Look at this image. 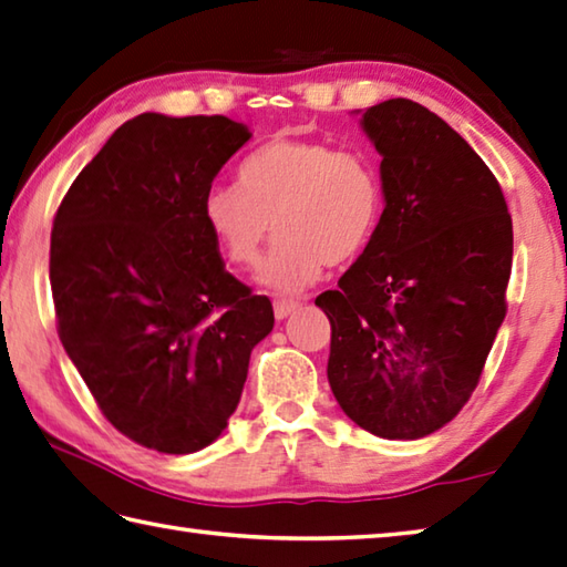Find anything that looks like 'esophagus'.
Returning <instances> with one entry per match:
<instances>
[{"mask_svg": "<svg viewBox=\"0 0 567 567\" xmlns=\"http://www.w3.org/2000/svg\"><path fill=\"white\" fill-rule=\"evenodd\" d=\"M272 309H275V319H287L295 309H299V302H295V299H275Z\"/></svg>", "mask_w": 567, "mask_h": 567, "instance_id": "esophagus-1", "label": "esophagus"}]
</instances>
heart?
Returning <instances> with one entry per match:
<instances>
[{
  "label": "heart",
  "mask_w": 567,
  "mask_h": 567,
  "mask_svg": "<svg viewBox=\"0 0 567 567\" xmlns=\"http://www.w3.org/2000/svg\"><path fill=\"white\" fill-rule=\"evenodd\" d=\"M383 182L361 152H339L319 140L280 137L243 159L238 186H210L204 226L224 258L255 268L265 240L280 238L260 282L275 292H302L369 246L383 216Z\"/></svg>",
  "instance_id": "1"
}]
</instances>
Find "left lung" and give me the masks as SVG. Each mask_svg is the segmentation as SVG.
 Listing matches in <instances>:
<instances>
[{"label": "left lung", "mask_w": 567, "mask_h": 567, "mask_svg": "<svg viewBox=\"0 0 567 567\" xmlns=\"http://www.w3.org/2000/svg\"><path fill=\"white\" fill-rule=\"evenodd\" d=\"M381 154L385 208L339 290L327 375L353 423L385 440L447 425L480 383L506 317L514 226L502 186L467 140L413 100L361 113Z\"/></svg>", "instance_id": "left-lung-1"}]
</instances>
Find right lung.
<instances>
[{
    "mask_svg": "<svg viewBox=\"0 0 567 567\" xmlns=\"http://www.w3.org/2000/svg\"><path fill=\"white\" fill-rule=\"evenodd\" d=\"M250 130L224 115L144 113L75 176L51 230L65 353L122 435L192 454L226 430L268 297L233 277L202 202Z\"/></svg>",
    "mask_w": 567,
    "mask_h": 567,
    "instance_id": "obj_1",
    "label": "right lung"
}]
</instances>
